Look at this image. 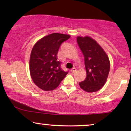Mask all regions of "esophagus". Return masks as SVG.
<instances>
[{"label":"esophagus","mask_w":131,"mask_h":131,"mask_svg":"<svg viewBox=\"0 0 131 131\" xmlns=\"http://www.w3.org/2000/svg\"><path fill=\"white\" fill-rule=\"evenodd\" d=\"M76 71V69H75V68H73V69L71 70V73H75V71Z\"/></svg>","instance_id":"1"}]
</instances>
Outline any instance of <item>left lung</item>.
Here are the masks:
<instances>
[{
  "mask_svg": "<svg viewBox=\"0 0 131 131\" xmlns=\"http://www.w3.org/2000/svg\"><path fill=\"white\" fill-rule=\"evenodd\" d=\"M83 53L86 78L79 83L86 92H94L104 85L110 71V61L106 53L94 39L89 36L77 37Z\"/></svg>",
  "mask_w": 131,
  "mask_h": 131,
  "instance_id": "1",
  "label": "left lung"
}]
</instances>
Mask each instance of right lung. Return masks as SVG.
<instances>
[{
    "label": "right lung",
    "mask_w": 131,
    "mask_h": 131,
    "mask_svg": "<svg viewBox=\"0 0 131 131\" xmlns=\"http://www.w3.org/2000/svg\"><path fill=\"white\" fill-rule=\"evenodd\" d=\"M70 37V35L54 33L34 45L30 58V75L35 85L42 90L55 89L68 73L61 68L57 53L62 43Z\"/></svg>",
    "instance_id": "obj_1"
}]
</instances>
